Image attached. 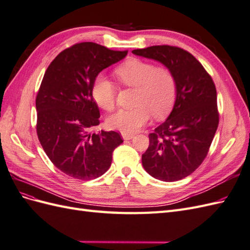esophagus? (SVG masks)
<instances>
[{
  "instance_id": "34e87169",
  "label": "esophagus",
  "mask_w": 250,
  "mask_h": 250,
  "mask_svg": "<svg viewBox=\"0 0 250 250\" xmlns=\"http://www.w3.org/2000/svg\"><path fill=\"white\" fill-rule=\"evenodd\" d=\"M121 136L125 140H130L132 138H134V134H130V133H121Z\"/></svg>"
}]
</instances>
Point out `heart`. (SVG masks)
<instances>
[{
    "instance_id": "b5f03b06",
    "label": "heart",
    "mask_w": 250,
    "mask_h": 250,
    "mask_svg": "<svg viewBox=\"0 0 250 250\" xmlns=\"http://www.w3.org/2000/svg\"><path fill=\"white\" fill-rule=\"evenodd\" d=\"M123 84L137 88L131 110H119L107 118L111 129L134 133L148 123L151 114L157 119L167 116L174 105L177 85L174 75L166 67L139 59H130L115 70ZM92 95L96 104L105 111H112L116 102V87L104 75L96 77Z\"/></svg>"
}]
</instances>
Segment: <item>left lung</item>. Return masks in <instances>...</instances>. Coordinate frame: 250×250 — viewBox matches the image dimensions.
Returning <instances> with one entry per match:
<instances>
[{
	"mask_svg": "<svg viewBox=\"0 0 250 250\" xmlns=\"http://www.w3.org/2000/svg\"><path fill=\"white\" fill-rule=\"evenodd\" d=\"M132 53L162 63L175 77L173 108L149 135L150 145L142 162L156 180L180 181L203 163L215 135L219 125L215 85L202 64L180 47L156 45Z\"/></svg>",
	"mask_w": 250,
	"mask_h": 250,
	"instance_id": "8db88e82",
	"label": "left lung"
}]
</instances>
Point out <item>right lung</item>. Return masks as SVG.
Returning a JSON list of instances; mask_svg holds the SVG:
<instances>
[{
	"label": "right lung",
	"mask_w": 250,
	"mask_h": 250,
	"mask_svg": "<svg viewBox=\"0 0 250 250\" xmlns=\"http://www.w3.org/2000/svg\"><path fill=\"white\" fill-rule=\"evenodd\" d=\"M126 54L93 42L75 44L57 56L44 74L36 99L38 138L50 162L77 180L104 174L113 151L124 143L117 132L89 131L100 117L93 82Z\"/></svg>",
	"instance_id": "obj_1"
}]
</instances>
